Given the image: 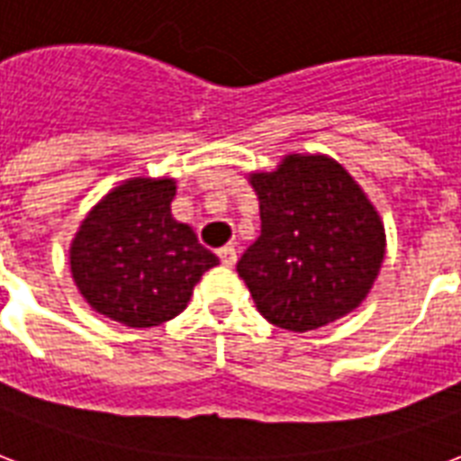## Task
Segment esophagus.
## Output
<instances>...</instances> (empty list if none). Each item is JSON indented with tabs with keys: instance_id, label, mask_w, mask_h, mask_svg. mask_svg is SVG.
<instances>
[{
	"instance_id": "esophagus-1",
	"label": "esophagus",
	"mask_w": 461,
	"mask_h": 461,
	"mask_svg": "<svg viewBox=\"0 0 461 461\" xmlns=\"http://www.w3.org/2000/svg\"><path fill=\"white\" fill-rule=\"evenodd\" d=\"M217 256H220L222 266H234V263H237V249H234V246H222V249L217 251Z\"/></svg>"
}]
</instances>
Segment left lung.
I'll return each mask as SVG.
<instances>
[{"instance_id":"left-lung-1","label":"left lung","mask_w":461,"mask_h":461,"mask_svg":"<svg viewBox=\"0 0 461 461\" xmlns=\"http://www.w3.org/2000/svg\"><path fill=\"white\" fill-rule=\"evenodd\" d=\"M261 237L239 258L270 324L304 333L360 307L384 261V224L356 178L324 154H287L251 174Z\"/></svg>"}]
</instances>
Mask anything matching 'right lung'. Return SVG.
Returning a JSON list of instances; mask_svg holds the SVG:
<instances>
[{
  "instance_id": "add662e5",
  "label": "right lung",
  "mask_w": 461,
  "mask_h": 461,
  "mask_svg": "<svg viewBox=\"0 0 461 461\" xmlns=\"http://www.w3.org/2000/svg\"><path fill=\"white\" fill-rule=\"evenodd\" d=\"M174 178H130L108 193L69 246L72 277L98 314L132 329L174 319L220 258L171 217Z\"/></svg>"
}]
</instances>
